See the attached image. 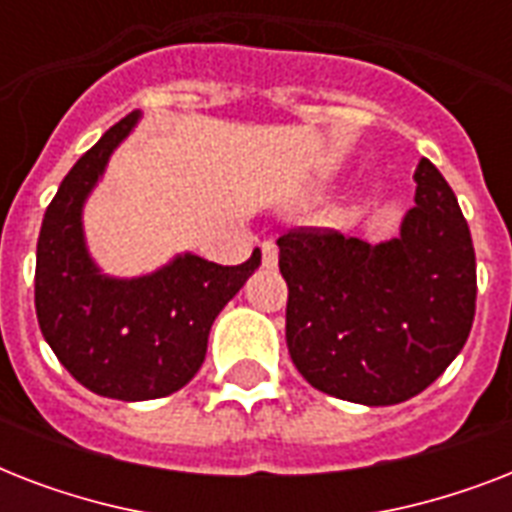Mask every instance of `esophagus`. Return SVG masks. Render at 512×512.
<instances>
[{
  "label": "esophagus",
  "mask_w": 512,
  "mask_h": 512,
  "mask_svg": "<svg viewBox=\"0 0 512 512\" xmlns=\"http://www.w3.org/2000/svg\"><path fill=\"white\" fill-rule=\"evenodd\" d=\"M260 263H263L265 268H276V263H279V249H276L273 241H263V244H260Z\"/></svg>",
  "instance_id": "esophagus-1"
}]
</instances>
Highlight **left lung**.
<instances>
[{
	"mask_svg": "<svg viewBox=\"0 0 512 512\" xmlns=\"http://www.w3.org/2000/svg\"><path fill=\"white\" fill-rule=\"evenodd\" d=\"M401 233L366 244L332 228L279 236L289 287L287 345L297 372L329 396L401 404L438 380L476 316V252L444 175L422 159Z\"/></svg>",
	"mask_w": 512,
	"mask_h": 512,
	"instance_id": "obj_1",
	"label": "left lung"
}]
</instances>
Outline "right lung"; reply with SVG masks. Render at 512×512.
I'll return each mask as SVG.
<instances>
[{
  "mask_svg": "<svg viewBox=\"0 0 512 512\" xmlns=\"http://www.w3.org/2000/svg\"><path fill=\"white\" fill-rule=\"evenodd\" d=\"M116 122L60 183L36 244L34 305L52 353L76 382L106 398L170 396L199 372L212 321L260 265H217L180 255L151 276L111 279L84 247L82 207L108 156L138 124Z\"/></svg>",
  "mask_w": 512,
  "mask_h": 512,
  "instance_id": "1",
  "label": "right lung"
}]
</instances>
